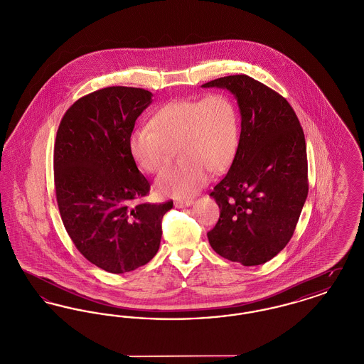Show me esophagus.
Returning <instances> with one entry per match:
<instances>
[{
	"label": "esophagus",
	"instance_id": "1",
	"mask_svg": "<svg viewBox=\"0 0 364 364\" xmlns=\"http://www.w3.org/2000/svg\"><path fill=\"white\" fill-rule=\"evenodd\" d=\"M174 205L176 208H188L192 205V199H180V200H176Z\"/></svg>",
	"mask_w": 364,
	"mask_h": 364
}]
</instances>
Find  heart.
<instances>
[{"label": "heart", "mask_w": 364, "mask_h": 364, "mask_svg": "<svg viewBox=\"0 0 364 364\" xmlns=\"http://www.w3.org/2000/svg\"><path fill=\"white\" fill-rule=\"evenodd\" d=\"M240 139L239 113L225 92H210L200 100H173L161 106L151 127H139L129 136V151L147 173L162 171L177 146L178 166L156 178L162 196L183 198L199 190L208 172L221 173L236 156Z\"/></svg>", "instance_id": "b5f03b06"}]
</instances>
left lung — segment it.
<instances>
[{
    "label": "left lung",
    "instance_id": "left-lung-1",
    "mask_svg": "<svg viewBox=\"0 0 364 364\" xmlns=\"http://www.w3.org/2000/svg\"><path fill=\"white\" fill-rule=\"evenodd\" d=\"M202 87L229 90L242 114L236 156L210 192L221 211L208 242L225 259L262 264L291 240L307 199L303 128L282 95L247 75L220 77Z\"/></svg>",
    "mask_w": 364,
    "mask_h": 364
}]
</instances>
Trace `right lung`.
Here are the masks:
<instances>
[{"label":"right lung","instance_id":"add662e5","mask_svg":"<svg viewBox=\"0 0 364 364\" xmlns=\"http://www.w3.org/2000/svg\"><path fill=\"white\" fill-rule=\"evenodd\" d=\"M153 94L113 86L79 98L54 143V187L63 224L92 264L122 274L149 263L159 248L162 218L173 208L136 203L150 191L129 151V136Z\"/></svg>","mask_w":364,"mask_h":364}]
</instances>
